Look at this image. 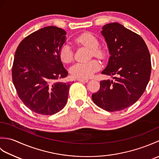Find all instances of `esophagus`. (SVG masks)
Returning a JSON list of instances; mask_svg holds the SVG:
<instances>
[{
  "instance_id": "obj_1",
  "label": "esophagus",
  "mask_w": 159,
  "mask_h": 159,
  "mask_svg": "<svg viewBox=\"0 0 159 159\" xmlns=\"http://www.w3.org/2000/svg\"><path fill=\"white\" fill-rule=\"evenodd\" d=\"M77 80H78V81L83 82V83H87V82H88V80L85 79H78Z\"/></svg>"
}]
</instances>
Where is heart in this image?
Wrapping results in <instances>:
<instances>
[{
	"instance_id": "b5f03b06",
	"label": "heart",
	"mask_w": 159,
	"mask_h": 159,
	"mask_svg": "<svg viewBox=\"0 0 159 159\" xmlns=\"http://www.w3.org/2000/svg\"><path fill=\"white\" fill-rule=\"evenodd\" d=\"M76 43L86 46L92 50L94 57L102 58L104 53L98 48L100 43L96 36L90 33H85L79 35L76 39ZM59 57L64 63H69L73 60V49L69 43L63 44L59 50ZM100 64L96 60H92L88 62H78L70 67V72L75 78L87 79L100 69Z\"/></svg>"
}]
</instances>
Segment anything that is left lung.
<instances>
[{
	"label": "left lung",
	"instance_id": "left-lung-1",
	"mask_svg": "<svg viewBox=\"0 0 159 159\" xmlns=\"http://www.w3.org/2000/svg\"><path fill=\"white\" fill-rule=\"evenodd\" d=\"M110 57L102 74L113 80H101L100 89L92 98L98 107L110 112L126 109L142 96L149 82L151 59L141 36L119 23L102 26Z\"/></svg>",
	"mask_w": 159,
	"mask_h": 159
}]
</instances>
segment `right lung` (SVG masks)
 Listing matches in <instances>:
<instances>
[{
    "label": "right lung",
    "mask_w": 159,
    "mask_h": 159,
    "mask_svg": "<svg viewBox=\"0 0 159 159\" xmlns=\"http://www.w3.org/2000/svg\"><path fill=\"white\" fill-rule=\"evenodd\" d=\"M66 32L55 26L33 32L20 43L12 80L22 102L36 113L50 116L66 106L71 82H60L68 72L59 57Z\"/></svg>",
    "instance_id": "right-lung-1"
}]
</instances>
